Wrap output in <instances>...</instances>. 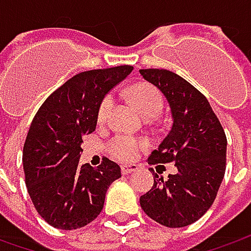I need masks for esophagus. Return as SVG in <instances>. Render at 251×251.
Returning <instances> with one entry per match:
<instances>
[{
  "label": "esophagus",
  "instance_id": "34e87169",
  "mask_svg": "<svg viewBox=\"0 0 251 251\" xmlns=\"http://www.w3.org/2000/svg\"><path fill=\"white\" fill-rule=\"evenodd\" d=\"M135 170H138V166H137V165H123V166H121L123 175H128V173H132V172H135Z\"/></svg>",
  "mask_w": 251,
  "mask_h": 251
}]
</instances>
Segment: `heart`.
I'll use <instances>...</instances> for the list:
<instances>
[{"label":"heart","instance_id":"obj_1","mask_svg":"<svg viewBox=\"0 0 251 251\" xmlns=\"http://www.w3.org/2000/svg\"><path fill=\"white\" fill-rule=\"evenodd\" d=\"M128 96L131 101L134 103V106L138 109L144 117L158 116L163 107V99H162L160 92L148 83H137L131 86L128 89ZM113 104H114V100L111 95H107L101 100L99 111H98L99 121H106L109 119ZM142 147H144L142 141L135 140L126 134H119L113 137L110 142L107 144V150L111 153V156H114L119 160H132L138 155Z\"/></svg>","mask_w":251,"mask_h":251}]
</instances>
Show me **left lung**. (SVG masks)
<instances>
[{
    "label": "left lung",
    "mask_w": 251,
    "mask_h": 251,
    "mask_svg": "<svg viewBox=\"0 0 251 251\" xmlns=\"http://www.w3.org/2000/svg\"><path fill=\"white\" fill-rule=\"evenodd\" d=\"M145 81L166 98L172 128L148 162H173L176 175L163 180L153 173V186L141 196L144 212L168 227H184L207 212L217 197L226 168V135L207 98L177 74L140 70Z\"/></svg>",
    "instance_id": "obj_1"
}]
</instances>
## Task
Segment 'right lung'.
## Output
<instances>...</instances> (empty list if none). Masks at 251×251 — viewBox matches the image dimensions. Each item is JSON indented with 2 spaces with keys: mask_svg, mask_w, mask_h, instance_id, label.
<instances>
[{
  "mask_svg": "<svg viewBox=\"0 0 251 251\" xmlns=\"http://www.w3.org/2000/svg\"><path fill=\"white\" fill-rule=\"evenodd\" d=\"M132 70L120 65L76 74L36 113L22 162L27 193L49 225L73 230L91 224L103 209L107 188L121 177L120 166L107 158L98 168L81 165V144L96 128L104 96Z\"/></svg>",
  "mask_w": 251,
  "mask_h": 251,
  "instance_id": "1",
  "label": "right lung"
}]
</instances>
